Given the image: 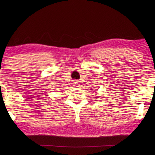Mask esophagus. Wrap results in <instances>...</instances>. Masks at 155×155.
I'll list each match as a JSON object with an SVG mask.
<instances>
[{
	"instance_id": "34e87169",
	"label": "esophagus",
	"mask_w": 155,
	"mask_h": 155,
	"mask_svg": "<svg viewBox=\"0 0 155 155\" xmlns=\"http://www.w3.org/2000/svg\"><path fill=\"white\" fill-rule=\"evenodd\" d=\"M79 85H80V83L77 82V81H75V82L73 83V86H74L76 87H79Z\"/></svg>"
}]
</instances>
